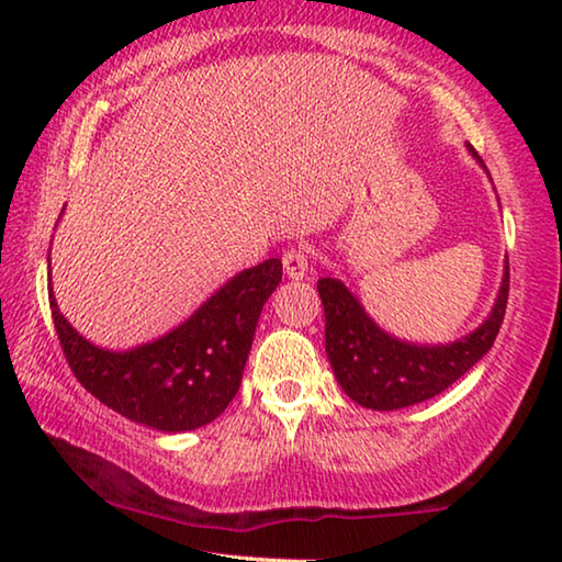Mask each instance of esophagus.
<instances>
[{
    "label": "esophagus",
    "mask_w": 562,
    "mask_h": 562,
    "mask_svg": "<svg viewBox=\"0 0 562 562\" xmlns=\"http://www.w3.org/2000/svg\"><path fill=\"white\" fill-rule=\"evenodd\" d=\"M282 268L290 280H304L310 272L307 252H304L302 247H290V250L282 255Z\"/></svg>",
    "instance_id": "esophagus-1"
}]
</instances>
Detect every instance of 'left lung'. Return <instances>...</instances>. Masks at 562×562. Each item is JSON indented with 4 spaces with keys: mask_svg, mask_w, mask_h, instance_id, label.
<instances>
[{
    "mask_svg": "<svg viewBox=\"0 0 562 562\" xmlns=\"http://www.w3.org/2000/svg\"><path fill=\"white\" fill-rule=\"evenodd\" d=\"M465 148L488 176L473 146L465 144ZM317 292L325 304V349L339 386L359 406L394 412L441 394L488 355L506 315L508 260L503 262L501 288L488 317L469 335L446 345L394 337L376 325L357 294L335 274L319 278Z\"/></svg>",
    "mask_w": 562,
    "mask_h": 562,
    "instance_id": "left-lung-1",
    "label": "left lung"
}]
</instances>
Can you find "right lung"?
<instances>
[{
  "mask_svg": "<svg viewBox=\"0 0 562 562\" xmlns=\"http://www.w3.org/2000/svg\"><path fill=\"white\" fill-rule=\"evenodd\" d=\"M280 280L282 260L270 258L221 284L166 335L131 349H106L61 315L49 250L52 317L74 376L113 412L164 434L201 429L233 402L260 312Z\"/></svg>",
  "mask_w": 562,
  "mask_h": 562,
  "instance_id": "add662e5",
  "label": "right lung"
}]
</instances>
